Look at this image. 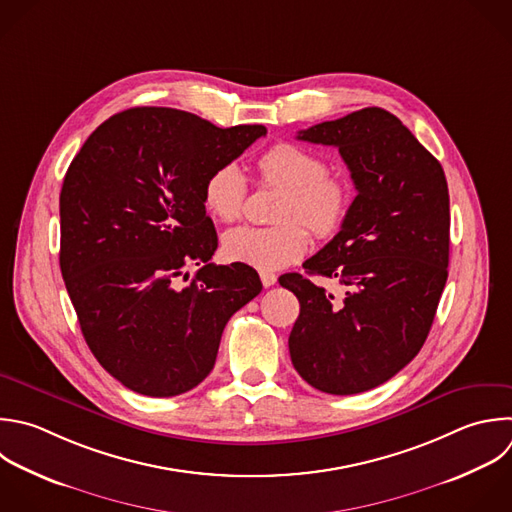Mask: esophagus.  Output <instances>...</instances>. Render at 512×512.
<instances>
[{
	"instance_id": "obj_1",
	"label": "esophagus",
	"mask_w": 512,
	"mask_h": 512,
	"mask_svg": "<svg viewBox=\"0 0 512 512\" xmlns=\"http://www.w3.org/2000/svg\"><path fill=\"white\" fill-rule=\"evenodd\" d=\"M260 280H262V286L264 288H270V286H274L276 284V274H272V272H260Z\"/></svg>"
}]
</instances>
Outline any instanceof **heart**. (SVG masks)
I'll list each match as a JSON object with an SVG mask.
<instances>
[{"label": "heart", "instance_id": "1", "mask_svg": "<svg viewBox=\"0 0 512 512\" xmlns=\"http://www.w3.org/2000/svg\"><path fill=\"white\" fill-rule=\"evenodd\" d=\"M262 186L280 190L274 220L276 226H238L222 236V252L230 262L258 270H282L300 260L308 248V232L334 236L352 204L350 184L328 174V164L314 152L280 142L256 162ZM246 178L234 162L214 168L202 188L206 210L222 222L240 218L246 200ZM305 225L302 227L301 224Z\"/></svg>", "mask_w": 512, "mask_h": 512}]
</instances>
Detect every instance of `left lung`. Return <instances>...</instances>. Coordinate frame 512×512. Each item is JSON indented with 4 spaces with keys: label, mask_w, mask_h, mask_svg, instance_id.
Returning a JSON list of instances; mask_svg holds the SVG:
<instances>
[{
    "label": "left lung",
    "mask_w": 512,
    "mask_h": 512,
    "mask_svg": "<svg viewBox=\"0 0 512 512\" xmlns=\"http://www.w3.org/2000/svg\"><path fill=\"white\" fill-rule=\"evenodd\" d=\"M296 138L338 148L358 194L340 232L304 262L308 276H280L300 302L290 358L310 386L358 394L402 370L430 332L448 278V186L438 160L382 108ZM310 275L338 277L345 294Z\"/></svg>",
    "instance_id": "obj_1"
}]
</instances>
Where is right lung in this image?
Segmentation results:
<instances>
[{
  "mask_svg": "<svg viewBox=\"0 0 512 512\" xmlns=\"http://www.w3.org/2000/svg\"><path fill=\"white\" fill-rule=\"evenodd\" d=\"M260 136L264 126L130 108L72 160L60 268L92 354L126 388L162 398L198 386L230 316L260 294L250 266L210 264L218 236L202 200L208 174Z\"/></svg>",
  "mask_w": 512,
  "mask_h": 512,
  "instance_id": "1",
  "label": "right lung"
}]
</instances>
